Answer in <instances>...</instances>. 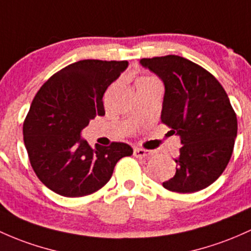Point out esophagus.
<instances>
[{"label":"esophagus","instance_id":"obj_1","mask_svg":"<svg viewBox=\"0 0 251 251\" xmlns=\"http://www.w3.org/2000/svg\"><path fill=\"white\" fill-rule=\"evenodd\" d=\"M134 156L138 157V158H143V157H149L152 155V151L151 150H145V149H134Z\"/></svg>","mask_w":251,"mask_h":251}]
</instances>
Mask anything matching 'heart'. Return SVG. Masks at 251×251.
Listing matches in <instances>:
<instances>
[{
  "label": "heart",
  "mask_w": 251,
  "mask_h": 251,
  "mask_svg": "<svg viewBox=\"0 0 251 251\" xmlns=\"http://www.w3.org/2000/svg\"><path fill=\"white\" fill-rule=\"evenodd\" d=\"M142 79H148V78H142Z\"/></svg>",
  "instance_id": "obj_1"
}]
</instances>
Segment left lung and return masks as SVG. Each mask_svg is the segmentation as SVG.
I'll list each match as a JSON object with an SVG mask.
<instances>
[{
  "label": "left lung",
  "mask_w": 251,
  "mask_h": 251,
  "mask_svg": "<svg viewBox=\"0 0 251 251\" xmlns=\"http://www.w3.org/2000/svg\"><path fill=\"white\" fill-rule=\"evenodd\" d=\"M164 84L161 120L182 147L168 191L194 193L212 184L226 168L237 137V118L226 92L207 70L183 57L140 59Z\"/></svg>",
  "instance_id": "8db88e82"
}]
</instances>
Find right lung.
Returning a JSON list of instances; mask_svg holds the SVG:
<instances>
[{
	"instance_id": "obj_1",
	"label": "right lung",
	"mask_w": 251,
	"mask_h": 251,
	"mask_svg": "<svg viewBox=\"0 0 251 251\" xmlns=\"http://www.w3.org/2000/svg\"><path fill=\"white\" fill-rule=\"evenodd\" d=\"M127 67V60H79L38 90L24 142L35 175L51 191L67 198L92 194L108 182L120 158L133 153L125 143L93 149L81 137L90 120L104 115V92Z\"/></svg>"
}]
</instances>
